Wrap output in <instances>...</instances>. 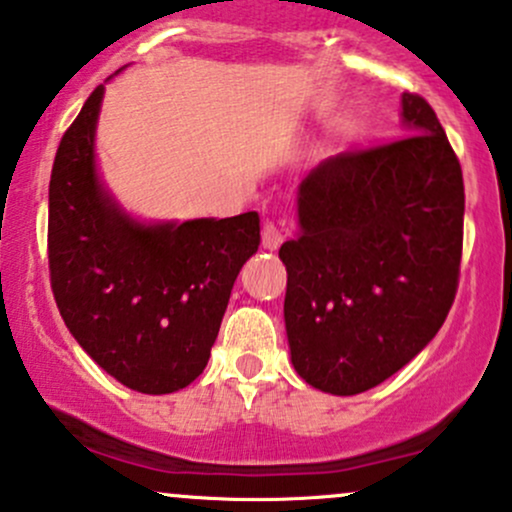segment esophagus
<instances>
[{
	"label": "esophagus",
	"instance_id": "esophagus-1",
	"mask_svg": "<svg viewBox=\"0 0 512 512\" xmlns=\"http://www.w3.org/2000/svg\"><path fill=\"white\" fill-rule=\"evenodd\" d=\"M284 238H286V230L282 223L265 221V226H262V245H265L267 250H277V247L284 243Z\"/></svg>",
	"mask_w": 512,
	"mask_h": 512
}]
</instances>
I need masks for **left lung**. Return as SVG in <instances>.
<instances>
[{"instance_id": "obj_1", "label": "left lung", "mask_w": 512, "mask_h": 512, "mask_svg": "<svg viewBox=\"0 0 512 512\" xmlns=\"http://www.w3.org/2000/svg\"><path fill=\"white\" fill-rule=\"evenodd\" d=\"M408 136L320 162L299 187V235L279 247L291 362L306 384L355 396L435 338L459 286L462 165L420 94Z\"/></svg>"}]
</instances>
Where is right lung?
Returning a JSON list of instances; mask_svg holds the SVG:
<instances>
[{
    "instance_id": "1",
    "label": "right lung",
    "mask_w": 512,
    "mask_h": 512,
    "mask_svg": "<svg viewBox=\"0 0 512 512\" xmlns=\"http://www.w3.org/2000/svg\"><path fill=\"white\" fill-rule=\"evenodd\" d=\"M99 84L58 145L48 192L50 286L67 330L106 374L172 393L204 372L240 267L260 245L255 211L145 223L126 216L94 167Z\"/></svg>"
}]
</instances>
